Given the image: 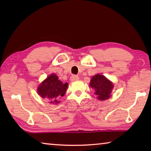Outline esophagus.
<instances>
[{
	"instance_id": "1",
	"label": "esophagus",
	"mask_w": 151,
	"mask_h": 151,
	"mask_svg": "<svg viewBox=\"0 0 151 151\" xmlns=\"http://www.w3.org/2000/svg\"><path fill=\"white\" fill-rule=\"evenodd\" d=\"M78 79H79V77L76 75H73V76H71V77H70L71 81H78Z\"/></svg>"
}]
</instances>
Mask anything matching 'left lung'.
<instances>
[{"label":"left lung","mask_w":151,"mask_h":151,"mask_svg":"<svg viewBox=\"0 0 151 151\" xmlns=\"http://www.w3.org/2000/svg\"><path fill=\"white\" fill-rule=\"evenodd\" d=\"M90 86L95 90V94L98 96V99L101 101L106 100L111 96L113 85L111 81L105 76L101 75H96L93 76L90 82Z\"/></svg>","instance_id":"left-lung-1"}]
</instances>
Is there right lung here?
I'll use <instances>...</instances> for the list:
<instances>
[{"label": "right lung", "instance_id": "right-lung-1", "mask_svg": "<svg viewBox=\"0 0 151 151\" xmlns=\"http://www.w3.org/2000/svg\"><path fill=\"white\" fill-rule=\"evenodd\" d=\"M68 88L67 83H63L58 76L52 74L40 84L38 88V93L42 98L47 99L50 103H58V99L63 96Z\"/></svg>", "mask_w": 151, "mask_h": 151}]
</instances>
